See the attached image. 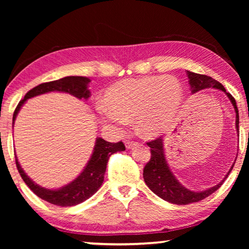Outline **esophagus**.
<instances>
[{
	"mask_svg": "<svg viewBox=\"0 0 249 249\" xmlns=\"http://www.w3.org/2000/svg\"><path fill=\"white\" fill-rule=\"evenodd\" d=\"M125 146H126V148H127V149H130V148H133L134 146H137V142H136L126 141V142H125Z\"/></svg>",
	"mask_w": 249,
	"mask_h": 249,
	"instance_id": "obj_1",
	"label": "esophagus"
}]
</instances>
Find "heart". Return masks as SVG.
<instances>
[{
  "label": "heart",
  "mask_w": 249,
  "mask_h": 249,
  "mask_svg": "<svg viewBox=\"0 0 249 249\" xmlns=\"http://www.w3.org/2000/svg\"><path fill=\"white\" fill-rule=\"evenodd\" d=\"M183 101L182 84L174 75H150L119 81L104 95L99 119L115 130L135 120L138 133L157 137L170 128Z\"/></svg>",
  "instance_id": "b5f03b06"
}]
</instances>
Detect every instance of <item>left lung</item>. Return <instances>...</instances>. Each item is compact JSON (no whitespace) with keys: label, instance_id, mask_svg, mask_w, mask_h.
Returning <instances> with one entry per match:
<instances>
[{"label":"left lung","instance_id":"left-lung-1","mask_svg":"<svg viewBox=\"0 0 249 249\" xmlns=\"http://www.w3.org/2000/svg\"><path fill=\"white\" fill-rule=\"evenodd\" d=\"M187 75L189 79V84H190L191 93H196L201 90L210 89V88H214V89L222 90L224 93L229 96L230 101L233 104L236 113V129L238 132V124H239V116H238V108L236 107V101L231 96L229 92H226L225 88L222 84L214 80L213 78L209 77L205 74H199L191 72V71H187ZM147 145L150 147V160L147 162V165L144 168V180L151 191L155 195H157L159 197H161L165 201L170 202V203L178 204V205H185L195 203V202H199L201 200L205 199L206 196L212 195L215 192L218 188L221 187L224 182L225 179L229 177L230 172L233 169L234 165L231 167L230 171L224 177L220 183H217L214 187L208 189V190L196 192L191 191L183 187L176 177L172 174L169 166L167 163V159L165 157V148H163V141L161 138H156L155 141H151L147 142ZM235 163V162H234Z\"/></svg>","mask_w":249,"mask_h":249}]
</instances>
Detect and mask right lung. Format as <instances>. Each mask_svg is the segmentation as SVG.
I'll use <instances>...</instances> for the list:
<instances>
[{"label": "right lung", "mask_w": 249, "mask_h": 249, "mask_svg": "<svg viewBox=\"0 0 249 249\" xmlns=\"http://www.w3.org/2000/svg\"><path fill=\"white\" fill-rule=\"evenodd\" d=\"M91 80L87 77H78V75H71V77H65L62 79L41 83L39 86L33 88L25 94L24 99L20 100L18 107L15 108L13 114V124L18 116L20 107L26 102L28 99L34 96L48 93V92H65L78 99L88 100L90 98L91 92L88 89V84ZM125 146L122 142H108L103 138L98 137L95 141L93 153L87 166L84 167L83 171L77 178L70 183L66 184L54 190L46 189L36 184L29 177L25 174L23 168L20 167L18 159L15 155L16 167L19 172L20 177L24 182L28 185V188L35 193L40 199L49 202V203L59 205V206H72L79 203H82L89 199L94 193L99 190L104 181V174L107 170V165L109 156L117 153V151H124Z\"/></svg>", "instance_id": "obj_1"}]
</instances>
